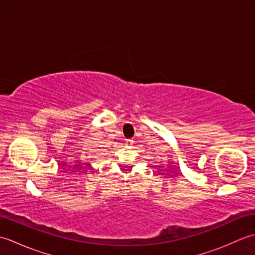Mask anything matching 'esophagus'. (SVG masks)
<instances>
[{
  "label": "esophagus",
  "mask_w": 255,
  "mask_h": 255,
  "mask_svg": "<svg viewBox=\"0 0 255 255\" xmlns=\"http://www.w3.org/2000/svg\"><path fill=\"white\" fill-rule=\"evenodd\" d=\"M133 143V140H128L127 141V144H129V145H131Z\"/></svg>",
  "instance_id": "1"
}]
</instances>
